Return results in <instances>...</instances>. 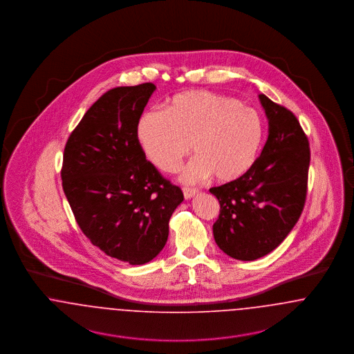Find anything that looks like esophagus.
Wrapping results in <instances>:
<instances>
[{
    "instance_id": "34e87169",
    "label": "esophagus",
    "mask_w": 354,
    "mask_h": 354,
    "mask_svg": "<svg viewBox=\"0 0 354 354\" xmlns=\"http://www.w3.org/2000/svg\"><path fill=\"white\" fill-rule=\"evenodd\" d=\"M198 188H191V187H183V195H185V199H189L192 198L195 194H198Z\"/></svg>"
}]
</instances>
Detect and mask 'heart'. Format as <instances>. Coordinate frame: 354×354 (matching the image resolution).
Here are the masks:
<instances>
[{"label":"heart","instance_id":"1","mask_svg":"<svg viewBox=\"0 0 354 354\" xmlns=\"http://www.w3.org/2000/svg\"><path fill=\"white\" fill-rule=\"evenodd\" d=\"M138 140L163 172H175L191 150L196 155L182 180L196 183L214 175L232 182L252 167L264 124L260 114L235 98L214 91L175 95L166 110H149L138 123Z\"/></svg>","mask_w":354,"mask_h":354}]
</instances>
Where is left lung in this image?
Segmentation results:
<instances>
[{
    "label": "left lung",
    "instance_id": "obj_1",
    "mask_svg": "<svg viewBox=\"0 0 354 354\" xmlns=\"http://www.w3.org/2000/svg\"><path fill=\"white\" fill-rule=\"evenodd\" d=\"M270 134L252 167L209 189L220 204L214 237L228 256L252 261L279 247L303 212L310 149L296 115L264 94Z\"/></svg>",
    "mask_w": 354,
    "mask_h": 354
}]
</instances>
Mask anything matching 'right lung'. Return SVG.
Here are the masks:
<instances>
[{
  "label": "right lung",
  "mask_w": 354,
  "mask_h": 354,
  "mask_svg": "<svg viewBox=\"0 0 354 354\" xmlns=\"http://www.w3.org/2000/svg\"><path fill=\"white\" fill-rule=\"evenodd\" d=\"M155 84L106 91L68 136L62 187L81 231L110 257L145 264L163 250L183 192L146 159L138 123Z\"/></svg>",
  "instance_id": "obj_1"
}]
</instances>
